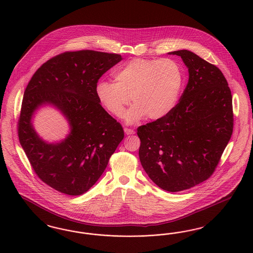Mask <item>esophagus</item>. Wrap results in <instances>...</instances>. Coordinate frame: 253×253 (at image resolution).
<instances>
[{"mask_svg": "<svg viewBox=\"0 0 253 253\" xmlns=\"http://www.w3.org/2000/svg\"><path fill=\"white\" fill-rule=\"evenodd\" d=\"M124 132L125 133L127 134V135H129V134H133L134 133V131L132 130V129H129V128H124Z\"/></svg>", "mask_w": 253, "mask_h": 253, "instance_id": "obj_1", "label": "esophagus"}]
</instances>
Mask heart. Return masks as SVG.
Returning <instances> with one entry per match:
<instances>
[{
	"mask_svg": "<svg viewBox=\"0 0 253 253\" xmlns=\"http://www.w3.org/2000/svg\"><path fill=\"white\" fill-rule=\"evenodd\" d=\"M114 78L116 84L97 83L96 96L117 118L124 115L132 101L133 106L125 117L128 123L145 117L152 121L167 117L175 108L184 85L183 68L172 59H132L121 66Z\"/></svg>",
	"mask_w": 253,
	"mask_h": 253,
	"instance_id": "1",
	"label": "heart"
}]
</instances>
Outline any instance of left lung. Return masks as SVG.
<instances>
[{"label": "left lung", "instance_id": "obj_1", "mask_svg": "<svg viewBox=\"0 0 253 253\" xmlns=\"http://www.w3.org/2000/svg\"><path fill=\"white\" fill-rule=\"evenodd\" d=\"M181 57L189 82L164 119L137 128L139 159L149 177L169 193L191 189L215 170L233 130L232 96L215 65L189 50Z\"/></svg>", "mask_w": 253, "mask_h": 253}]
</instances>
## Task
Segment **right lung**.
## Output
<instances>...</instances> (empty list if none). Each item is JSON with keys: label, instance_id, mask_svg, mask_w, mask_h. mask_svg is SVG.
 <instances>
[{"label": "right lung", "instance_id": "1", "mask_svg": "<svg viewBox=\"0 0 253 253\" xmlns=\"http://www.w3.org/2000/svg\"><path fill=\"white\" fill-rule=\"evenodd\" d=\"M122 60L93 50L65 52L44 62L24 91L18 121L20 143L39 178L68 195L86 193L103 173L124 137L123 128L96 96L99 78ZM52 105L66 117L70 134L57 144L42 141L32 124L37 108Z\"/></svg>", "mask_w": 253, "mask_h": 253}]
</instances>
